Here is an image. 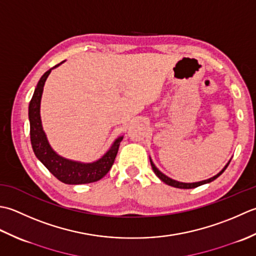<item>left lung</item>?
I'll return each instance as SVG.
<instances>
[{
  "label": "left lung",
  "instance_id": "8db88e82",
  "mask_svg": "<svg viewBox=\"0 0 256 256\" xmlns=\"http://www.w3.org/2000/svg\"><path fill=\"white\" fill-rule=\"evenodd\" d=\"M150 159V164H151V166H152V170H154V172L156 174V176H158V178L161 180V181H164L166 184H168V186H174V188H179V189H194V188H196V186H202V184H210V182H212L213 180H216L218 176H220L223 172H224V170H226V168H228V164L231 162V159L228 160V162L224 166V168L218 172V174H216V176H213L212 178H208V179H206V180H202V181H199V182H191V184H186V182H180V181H176V180H174V179H171V178H169V176H166V174H164L162 172H161L157 166H154V164L152 162V160H151V158H149Z\"/></svg>",
  "mask_w": 256,
  "mask_h": 256
}]
</instances>
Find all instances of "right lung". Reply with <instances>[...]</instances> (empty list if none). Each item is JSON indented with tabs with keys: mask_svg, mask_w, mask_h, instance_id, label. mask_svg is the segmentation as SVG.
<instances>
[{
	"mask_svg": "<svg viewBox=\"0 0 256 256\" xmlns=\"http://www.w3.org/2000/svg\"><path fill=\"white\" fill-rule=\"evenodd\" d=\"M60 64L48 70L40 77L34 90L33 97L30 102L28 119L30 144H32L36 158L60 181L64 182L66 184H92V182L100 180L110 170L124 136H120L114 140L107 152L100 159L94 161V162H80V161L66 159L56 154V151L50 147L43 126H42L40 100L46 80H48L50 72Z\"/></svg>",
	"mask_w": 256,
	"mask_h": 256,
	"instance_id": "right-lung-1",
	"label": "right lung"
}]
</instances>
